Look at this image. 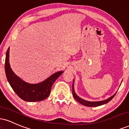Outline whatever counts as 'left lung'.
Here are the masks:
<instances>
[{
    "label": "left lung",
    "instance_id": "left-lung-1",
    "mask_svg": "<svg viewBox=\"0 0 129 129\" xmlns=\"http://www.w3.org/2000/svg\"><path fill=\"white\" fill-rule=\"evenodd\" d=\"M73 84H74V80L73 81V85H72V89H73L72 90V93H73L74 98H75L77 101L79 102V103H81V104L84 105V106H87V107H97V106H100L103 104H107L113 98L114 96H115V94H116V92L113 94V95H112V96H110V98H107V100L100 101H86L84 100V99L81 98H80L79 96H78L77 95L76 93H75Z\"/></svg>",
    "mask_w": 129,
    "mask_h": 129
}]
</instances>
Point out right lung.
<instances>
[{
    "instance_id": "add662e5",
    "label": "right lung",
    "mask_w": 129,
    "mask_h": 129,
    "mask_svg": "<svg viewBox=\"0 0 129 129\" xmlns=\"http://www.w3.org/2000/svg\"><path fill=\"white\" fill-rule=\"evenodd\" d=\"M10 47L6 53L5 70L9 84L17 96L23 101L36 102L44 100L50 95L51 87L55 81L63 73L59 71L53 73L42 82L37 84L26 82L16 75L11 69L9 62Z\"/></svg>"
}]
</instances>
